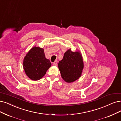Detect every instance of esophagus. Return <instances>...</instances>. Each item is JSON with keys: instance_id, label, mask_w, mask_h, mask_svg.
<instances>
[{"instance_id": "esophagus-1", "label": "esophagus", "mask_w": 121, "mask_h": 121, "mask_svg": "<svg viewBox=\"0 0 121 121\" xmlns=\"http://www.w3.org/2000/svg\"><path fill=\"white\" fill-rule=\"evenodd\" d=\"M53 64V65H54V66H56L57 65V61H55L54 62Z\"/></svg>"}]
</instances>
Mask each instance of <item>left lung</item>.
<instances>
[{
  "instance_id": "obj_1",
  "label": "left lung",
  "mask_w": 121,
  "mask_h": 121,
  "mask_svg": "<svg viewBox=\"0 0 121 121\" xmlns=\"http://www.w3.org/2000/svg\"><path fill=\"white\" fill-rule=\"evenodd\" d=\"M61 77L67 83H72L81 76L84 68L82 55L80 51L73 52L71 49L65 52L63 59L58 63Z\"/></svg>"
}]
</instances>
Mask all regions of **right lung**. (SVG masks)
Returning <instances> with one entry per match:
<instances>
[{"label":"right lung","mask_w":121,"mask_h":121,"mask_svg":"<svg viewBox=\"0 0 121 121\" xmlns=\"http://www.w3.org/2000/svg\"><path fill=\"white\" fill-rule=\"evenodd\" d=\"M51 66V62L45 56L44 49L36 46L33 47L27 52L23 61L26 75L34 81L41 79Z\"/></svg>","instance_id":"add662e5"}]
</instances>
